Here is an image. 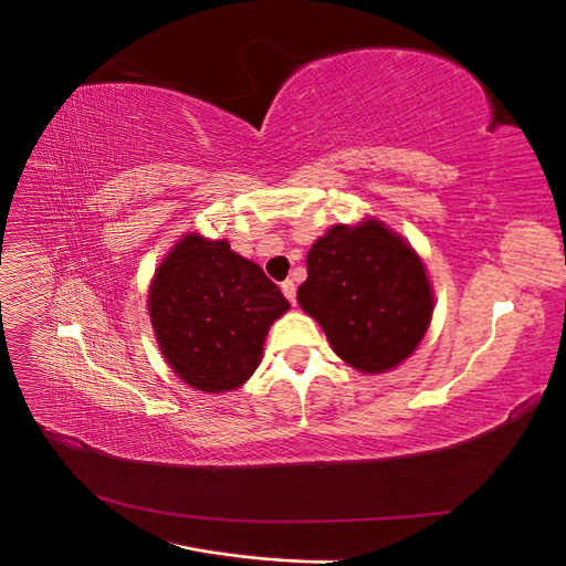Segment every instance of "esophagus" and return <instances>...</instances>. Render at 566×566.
Wrapping results in <instances>:
<instances>
[{
    "label": "esophagus",
    "instance_id": "1",
    "mask_svg": "<svg viewBox=\"0 0 566 566\" xmlns=\"http://www.w3.org/2000/svg\"><path fill=\"white\" fill-rule=\"evenodd\" d=\"M281 290H283V295L287 297L290 304L297 302V287H295L293 281H283V283H281Z\"/></svg>",
    "mask_w": 566,
    "mask_h": 566
}]
</instances>
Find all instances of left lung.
I'll return each mask as SVG.
<instances>
[{"mask_svg": "<svg viewBox=\"0 0 566 566\" xmlns=\"http://www.w3.org/2000/svg\"><path fill=\"white\" fill-rule=\"evenodd\" d=\"M302 310L335 354L364 373H385L413 354L432 318L420 256L380 221L333 227L306 254Z\"/></svg>", "mask_w": 566, "mask_h": 566, "instance_id": "obj_1", "label": "left lung"}]
</instances>
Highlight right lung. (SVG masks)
<instances>
[{
	"label": "right lung",
	"instance_id": "right-lung-1",
	"mask_svg": "<svg viewBox=\"0 0 566 566\" xmlns=\"http://www.w3.org/2000/svg\"><path fill=\"white\" fill-rule=\"evenodd\" d=\"M279 285L227 241L186 235L160 264L148 312L158 345L179 378L219 394L260 366L269 325L287 312Z\"/></svg>",
	"mask_w": 566,
	"mask_h": 566
}]
</instances>
